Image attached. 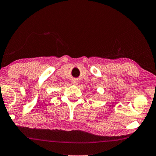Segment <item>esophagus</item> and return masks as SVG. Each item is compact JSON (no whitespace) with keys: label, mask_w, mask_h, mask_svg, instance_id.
I'll list each match as a JSON object with an SVG mask.
<instances>
[{"label":"esophagus","mask_w":156,"mask_h":156,"mask_svg":"<svg viewBox=\"0 0 156 156\" xmlns=\"http://www.w3.org/2000/svg\"><path fill=\"white\" fill-rule=\"evenodd\" d=\"M72 83H73L74 84H78V82L76 80H74L73 82H72Z\"/></svg>","instance_id":"obj_1"}]
</instances>
